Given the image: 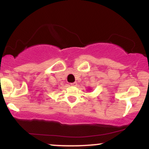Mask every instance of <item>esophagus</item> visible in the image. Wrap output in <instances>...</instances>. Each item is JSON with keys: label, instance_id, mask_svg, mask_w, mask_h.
Returning a JSON list of instances; mask_svg holds the SVG:
<instances>
[{"label": "esophagus", "instance_id": "obj_1", "mask_svg": "<svg viewBox=\"0 0 149 149\" xmlns=\"http://www.w3.org/2000/svg\"><path fill=\"white\" fill-rule=\"evenodd\" d=\"M71 85H72V86H76L77 83H76V82H74V83H71Z\"/></svg>", "mask_w": 149, "mask_h": 149}]
</instances>
